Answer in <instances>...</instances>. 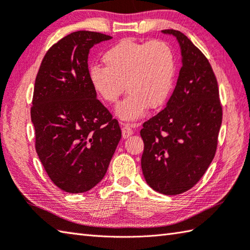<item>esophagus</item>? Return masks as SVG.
<instances>
[{"label":"esophagus","instance_id":"34e87169","mask_svg":"<svg viewBox=\"0 0 250 250\" xmlns=\"http://www.w3.org/2000/svg\"><path fill=\"white\" fill-rule=\"evenodd\" d=\"M121 131H122V136H124V139H128L130 135L133 134V129H132V125H128V124L122 125Z\"/></svg>","mask_w":250,"mask_h":250}]
</instances>
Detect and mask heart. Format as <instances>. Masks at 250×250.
I'll use <instances>...</instances> for the list:
<instances>
[{
  "label": "heart",
  "instance_id": "heart-1",
  "mask_svg": "<svg viewBox=\"0 0 250 250\" xmlns=\"http://www.w3.org/2000/svg\"><path fill=\"white\" fill-rule=\"evenodd\" d=\"M102 61L105 68L91 67L89 80L107 104L118 102L125 84L129 93L116 109L120 119L135 120L147 106L158 109L167 103L175 79V56L166 41L125 39L108 48Z\"/></svg>",
  "mask_w": 250,
  "mask_h": 250
}]
</instances>
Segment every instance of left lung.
I'll return each mask as SVG.
<instances>
[{
	"mask_svg": "<svg viewBox=\"0 0 250 250\" xmlns=\"http://www.w3.org/2000/svg\"><path fill=\"white\" fill-rule=\"evenodd\" d=\"M182 55L177 85L166 108L143 124L141 166L156 192L178 195L192 188L216 155L222 122L217 78L206 56L178 30Z\"/></svg>",
	"mask_w": 250,
	"mask_h": 250,
	"instance_id": "obj_1",
	"label": "left lung"
}]
</instances>
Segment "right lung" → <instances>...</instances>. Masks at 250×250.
<instances>
[{"label": "right lung", "mask_w": 250, "mask_h": 250, "mask_svg": "<svg viewBox=\"0 0 250 250\" xmlns=\"http://www.w3.org/2000/svg\"><path fill=\"white\" fill-rule=\"evenodd\" d=\"M111 37L76 31L48 50L34 83L31 121L46 173L67 193L87 192L104 178L121 139L118 120L96 99L87 57Z\"/></svg>", "instance_id": "add662e5"}]
</instances>
